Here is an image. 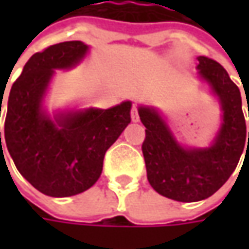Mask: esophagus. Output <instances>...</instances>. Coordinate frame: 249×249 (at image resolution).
Listing matches in <instances>:
<instances>
[{
    "label": "esophagus",
    "mask_w": 249,
    "mask_h": 249,
    "mask_svg": "<svg viewBox=\"0 0 249 249\" xmlns=\"http://www.w3.org/2000/svg\"><path fill=\"white\" fill-rule=\"evenodd\" d=\"M130 116H131V120L134 122V123H137L140 120V116H139V110H137V108L133 105V108H131V110H130Z\"/></svg>",
    "instance_id": "obj_1"
}]
</instances>
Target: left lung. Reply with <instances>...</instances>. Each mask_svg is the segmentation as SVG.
Instances as JSON below:
<instances>
[{"label": "left lung", "instance_id": "1", "mask_svg": "<svg viewBox=\"0 0 249 249\" xmlns=\"http://www.w3.org/2000/svg\"><path fill=\"white\" fill-rule=\"evenodd\" d=\"M196 59L201 80L208 83L222 109V124L209 147L181 145L157 108L139 107L145 126L142 155L149 184L160 196L180 202H196L215 194L249 147L238 87L220 63L206 56Z\"/></svg>", "mask_w": 249, "mask_h": 249}]
</instances>
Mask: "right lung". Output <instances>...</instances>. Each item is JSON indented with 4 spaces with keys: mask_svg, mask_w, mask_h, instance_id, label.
I'll use <instances>...</instances> for the list:
<instances>
[{
    "mask_svg": "<svg viewBox=\"0 0 249 249\" xmlns=\"http://www.w3.org/2000/svg\"><path fill=\"white\" fill-rule=\"evenodd\" d=\"M87 53L89 45L82 41H65L36 53L9 92L6 148L19 173L45 196H72L94 186L107 149L131 120L130 101L109 109L59 110L53 116L44 109L55 71L72 69Z\"/></svg>",
    "mask_w": 249,
    "mask_h": 249,
    "instance_id": "1",
    "label": "right lung"
}]
</instances>
